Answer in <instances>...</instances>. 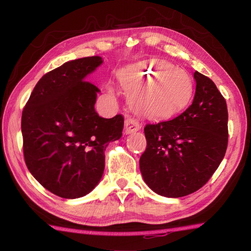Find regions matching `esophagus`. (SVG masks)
Wrapping results in <instances>:
<instances>
[{
    "instance_id": "esophagus-1",
    "label": "esophagus",
    "mask_w": 251,
    "mask_h": 251,
    "mask_svg": "<svg viewBox=\"0 0 251 251\" xmlns=\"http://www.w3.org/2000/svg\"><path fill=\"white\" fill-rule=\"evenodd\" d=\"M141 128V125L137 119H135L131 116H127L126 119V125H125V132L126 134H131L134 132H137Z\"/></svg>"
}]
</instances>
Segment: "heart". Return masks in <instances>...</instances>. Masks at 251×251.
<instances>
[{
	"label": "heart",
	"instance_id": "1",
	"mask_svg": "<svg viewBox=\"0 0 251 251\" xmlns=\"http://www.w3.org/2000/svg\"><path fill=\"white\" fill-rule=\"evenodd\" d=\"M119 81L132 101L147 116L170 115L180 110L192 95L193 82L187 72L160 59L139 63L120 74ZM112 92L113 88L108 87Z\"/></svg>",
	"mask_w": 251,
	"mask_h": 251
}]
</instances>
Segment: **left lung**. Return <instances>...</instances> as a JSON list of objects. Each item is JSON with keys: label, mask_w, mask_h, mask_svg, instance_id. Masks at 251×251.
<instances>
[{"label": "left lung", "mask_w": 251, "mask_h": 251, "mask_svg": "<svg viewBox=\"0 0 251 251\" xmlns=\"http://www.w3.org/2000/svg\"><path fill=\"white\" fill-rule=\"evenodd\" d=\"M193 102L177 117L144 127L139 160L143 180L156 194L179 198L198 191L226 153L228 112L215 82L196 71Z\"/></svg>", "instance_id": "8db88e82"}]
</instances>
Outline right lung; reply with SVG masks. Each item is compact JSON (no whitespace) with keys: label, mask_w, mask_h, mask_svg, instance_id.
Returning a JSON list of instances; mask_svg holds the SVG:
<instances>
[{"label":"right lung","mask_w":251,"mask_h":251,"mask_svg":"<svg viewBox=\"0 0 251 251\" xmlns=\"http://www.w3.org/2000/svg\"><path fill=\"white\" fill-rule=\"evenodd\" d=\"M100 56L67 62L36 83L22 114L23 151L29 172L65 199L86 196L104 170V151L123 135L124 116L94 109L100 89L86 80Z\"/></svg>","instance_id":"add662e5"}]
</instances>
